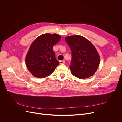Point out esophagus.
Here are the masks:
<instances>
[{
	"label": "esophagus",
	"mask_w": 122,
	"mask_h": 122,
	"mask_svg": "<svg viewBox=\"0 0 122 122\" xmlns=\"http://www.w3.org/2000/svg\"><path fill=\"white\" fill-rule=\"evenodd\" d=\"M60 63L61 64H65V61H60Z\"/></svg>",
	"instance_id": "34e87169"
}]
</instances>
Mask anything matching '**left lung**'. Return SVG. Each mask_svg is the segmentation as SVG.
<instances>
[{
    "mask_svg": "<svg viewBox=\"0 0 122 122\" xmlns=\"http://www.w3.org/2000/svg\"><path fill=\"white\" fill-rule=\"evenodd\" d=\"M65 40L72 52L69 68L72 74L79 79L93 76L99 67L100 60L93 44L79 35L67 36Z\"/></svg>",
    "mask_w": 122,
    "mask_h": 122,
    "instance_id": "left-lung-1",
    "label": "left lung"
}]
</instances>
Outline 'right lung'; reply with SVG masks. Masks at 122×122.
Segmentation results:
<instances>
[{"instance_id": "add662e5", "label": "right lung", "mask_w": 122, "mask_h": 122, "mask_svg": "<svg viewBox=\"0 0 122 122\" xmlns=\"http://www.w3.org/2000/svg\"><path fill=\"white\" fill-rule=\"evenodd\" d=\"M57 34H45L36 38L30 45L25 58L27 68L38 78L50 75L59 65L53 46L61 39Z\"/></svg>"}]
</instances>
